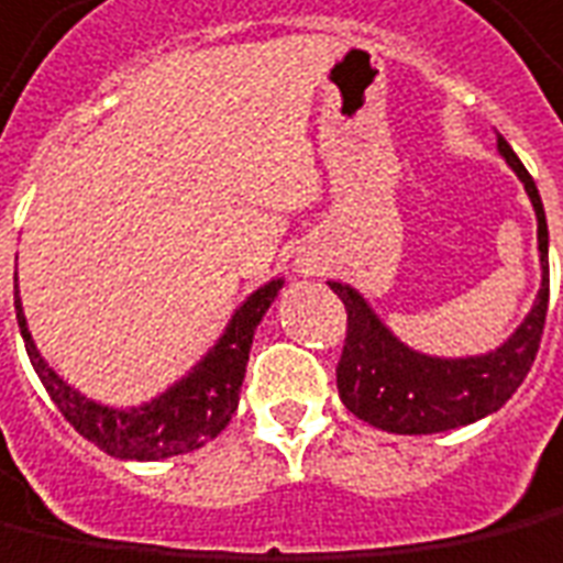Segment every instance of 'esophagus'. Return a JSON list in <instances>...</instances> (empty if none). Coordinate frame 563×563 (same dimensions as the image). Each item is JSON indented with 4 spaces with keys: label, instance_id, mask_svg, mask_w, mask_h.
Returning <instances> with one entry per match:
<instances>
[{
    "label": "esophagus",
    "instance_id": "1",
    "mask_svg": "<svg viewBox=\"0 0 563 563\" xmlns=\"http://www.w3.org/2000/svg\"><path fill=\"white\" fill-rule=\"evenodd\" d=\"M295 268H298V274H305V277H313V274H317V262H310V258H301V262H298Z\"/></svg>",
    "mask_w": 563,
    "mask_h": 563
}]
</instances>
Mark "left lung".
<instances>
[{
    "label": "left lung",
    "instance_id": "left-lung-1",
    "mask_svg": "<svg viewBox=\"0 0 563 563\" xmlns=\"http://www.w3.org/2000/svg\"><path fill=\"white\" fill-rule=\"evenodd\" d=\"M497 152L521 179L537 213L540 292L528 317L515 325L500 347L473 356H432L408 347L377 317L356 286L329 280V289L347 308V341L338 363V393L347 411L368 427L399 435H430L475 423L509 402L537 360L549 310V225L537 183L500 133Z\"/></svg>",
    "mask_w": 563,
    "mask_h": 563
}]
</instances>
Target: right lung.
Segmentation results:
<instances>
[{
	"mask_svg": "<svg viewBox=\"0 0 563 563\" xmlns=\"http://www.w3.org/2000/svg\"><path fill=\"white\" fill-rule=\"evenodd\" d=\"M280 289L283 277H274L265 286H258L255 292L246 295L241 308L231 313L222 335L213 341V347L207 350L186 375L173 380L170 387L158 393L155 399L131 405V408L97 402L51 368L48 360L35 347L30 322L23 317L18 283H14V310H18V325H21L30 363H33L42 387L60 408L63 418L69 420L88 442L103 448L112 457L167 460L207 445L228 427V420L241 402L243 375H246V363H250L255 329L274 305V298L280 295Z\"/></svg>",
	"mask_w": 563,
	"mask_h": 563,
	"instance_id": "right-lung-1",
	"label": "right lung"
}]
</instances>
